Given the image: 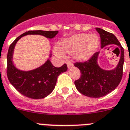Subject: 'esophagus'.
<instances>
[{
    "label": "esophagus",
    "instance_id": "esophagus-1",
    "mask_svg": "<svg viewBox=\"0 0 130 130\" xmlns=\"http://www.w3.org/2000/svg\"><path fill=\"white\" fill-rule=\"evenodd\" d=\"M66 63L67 65V67L69 69H71V67H73V63H72V61H67Z\"/></svg>",
    "mask_w": 130,
    "mask_h": 130
}]
</instances>
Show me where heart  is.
<instances>
[{
  "label": "heart",
  "instance_id": "obj_1",
  "mask_svg": "<svg viewBox=\"0 0 130 130\" xmlns=\"http://www.w3.org/2000/svg\"><path fill=\"white\" fill-rule=\"evenodd\" d=\"M99 45V36L95 34H74L63 40L61 46L69 54H74V57L79 61H85L93 56ZM54 53L60 58H64L65 54L58 46H55Z\"/></svg>",
  "mask_w": 130,
  "mask_h": 130
}]
</instances>
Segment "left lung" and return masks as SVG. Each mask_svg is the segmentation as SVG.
Segmentation results:
<instances>
[{"mask_svg":"<svg viewBox=\"0 0 130 130\" xmlns=\"http://www.w3.org/2000/svg\"><path fill=\"white\" fill-rule=\"evenodd\" d=\"M96 30L100 36L102 48L117 45L120 54L117 65L111 70L104 69L99 65L100 52H96L87 61L74 64L81 72L80 78L74 82L76 87L79 93L91 98L102 97L116 89L122 79L124 62V49L115 35L99 28Z\"/></svg>","mask_w":130,"mask_h":130,"instance_id":"1","label":"left lung"}]
</instances>
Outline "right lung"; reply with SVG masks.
I'll return each instance as SVG.
<instances>
[{"label": "right lung", "mask_w": 130, "mask_h": 130, "mask_svg": "<svg viewBox=\"0 0 130 130\" xmlns=\"http://www.w3.org/2000/svg\"><path fill=\"white\" fill-rule=\"evenodd\" d=\"M58 31L31 30L26 31L15 39L9 47L7 56V75L11 85L23 95L32 99H41L48 96L53 91L58 76L66 72L67 66L55 67L50 59L39 67L30 71L19 69L13 63V52L17 41L27 35H40L48 39H52ZM52 53L50 52L49 58Z\"/></svg>", "instance_id": "obj_1"}]
</instances>
